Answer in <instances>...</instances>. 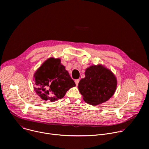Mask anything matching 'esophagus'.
Instances as JSON below:
<instances>
[{"instance_id":"34e87169","label":"esophagus","mask_w":149,"mask_h":149,"mask_svg":"<svg viewBox=\"0 0 149 149\" xmlns=\"http://www.w3.org/2000/svg\"><path fill=\"white\" fill-rule=\"evenodd\" d=\"M79 81V79H75V84H76V86H77L78 85Z\"/></svg>"}]
</instances>
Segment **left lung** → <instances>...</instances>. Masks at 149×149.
<instances>
[{"instance_id": "8db88e82", "label": "left lung", "mask_w": 149, "mask_h": 149, "mask_svg": "<svg viewBox=\"0 0 149 149\" xmlns=\"http://www.w3.org/2000/svg\"><path fill=\"white\" fill-rule=\"evenodd\" d=\"M85 78L78 84V90L84 101L97 105L109 100L117 88V79L114 74L104 66L99 64L87 68Z\"/></svg>"}]
</instances>
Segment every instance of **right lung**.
<instances>
[{
	"instance_id": "1",
	"label": "right lung",
	"mask_w": 149,
	"mask_h": 149,
	"mask_svg": "<svg viewBox=\"0 0 149 149\" xmlns=\"http://www.w3.org/2000/svg\"><path fill=\"white\" fill-rule=\"evenodd\" d=\"M36 94L45 101H55L62 98L75 84L59 58H49L34 74Z\"/></svg>"
}]
</instances>
